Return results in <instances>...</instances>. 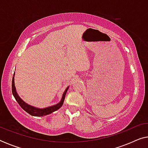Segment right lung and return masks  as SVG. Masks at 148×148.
Masks as SVG:
<instances>
[{
	"instance_id": "obj_1",
	"label": "right lung",
	"mask_w": 148,
	"mask_h": 148,
	"mask_svg": "<svg viewBox=\"0 0 148 148\" xmlns=\"http://www.w3.org/2000/svg\"><path fill=\"white\" fill-rule=\"evenodd\" d=\"M14 75H15V73H14L13 79H12V93H13V96L15 97V100L18 102V104H19V106L21 107L23 109L25 112H27L28 114L32 115V116H46V115H48L49 114H51L54 111L57 110L58 109H59L60 107L62 106L63 104L64 98H65L66 92H67L69 88L66 89V90L64 91L63 95H62V98L60 100V102L58 103V104L54 105V106L48 107V108H43V109H39V108H36L34 107H32V106H29L26 104L25 102H23V100L20 98V97L18 96L17 94V92H16V89L15 87V83H14Z\"/></svg>"
}]
</instances>
